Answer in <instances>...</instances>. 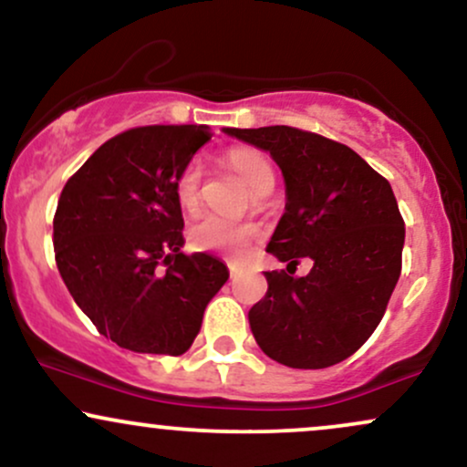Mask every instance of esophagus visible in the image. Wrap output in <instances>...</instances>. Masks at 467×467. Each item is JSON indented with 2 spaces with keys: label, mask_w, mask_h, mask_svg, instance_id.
<instances>
[{
  "label": "esophagus",
  "mask_w": 467,
  "mask_h": 467,
  "mask_svg": "<svg viewBox=\"0 0 467 467\" xmlns=\"http://www.w3.org/2000/svg\"><path fill=\"white\" fill-rule=\"evenodd\" d=\"M228 270H230V278H237V275H239V267L237 265L228 264Z\"/></svg>",
  "instance_id": "esophagus-1"
}]
</instances>
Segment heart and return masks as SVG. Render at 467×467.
<instances>
[{
	"instance_id": "obj_1",
	"label": "heart",
	"mask_w": 467,
	"mask_h": 467,
	"mask_svg": "<svg viewBox=\"0 0 467 467\" xmlns=\"http://www.w3.org/2000/svg\"><path fill=\"white\" fill-rule=\"evenodd\" d=\"M230 169L239 175L254 195H267L275 189L276 173L270 158L259 149L237 147L230 149L226 155ZM203 186V164L200 160H191L184 169L180 171L175 180V197L186 213L197 211L202 202ZM261 237V228L250 222H230V219L217 215H202L191 223L189 241L195 250L217 252V254L228 256V259H244L245 250Z\"/></svg>"
}]
</instances>
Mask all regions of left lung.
<instances>
[{"instance_id":"obj_1","label":"left lung","mask_w":467,"mask_h":467,"mask_svg":"<svg viewBox=\"0 0 467 467\" xmlns=\"http://www.w3.org/2000/svg\"><path fill=\"white\" fill-rule=\"evenodd\" d=\"M226 133L270 151L285 178L267 252L287 270L265 272V296L248 314L256 345L292 368L347 360L379 325L401 272L404 219L389 180L347 144L296 127ZM301 258L315 267L296 279Z\"/></svg>"}]
</instances>
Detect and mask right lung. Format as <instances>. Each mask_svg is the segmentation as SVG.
<instances>
[{
	"label": "right lung",
	"mask_w": 467,
	"mask_h": 467,
	"mask_svg": "<svg viewBox=\"0 0 467 467\" xmlns=\"http://www.w3.org/2000/svg\"><path fill=\"white\" fill-rule=\"evenodd\" d=\"M208 127L149 125L96 149L55 213L63 283L99 334L138 353L182 356L228 281L206 252L184 254L175 180L211 140Z\"/></svg>",
	"instance_id": "1"
}]
</instances>
